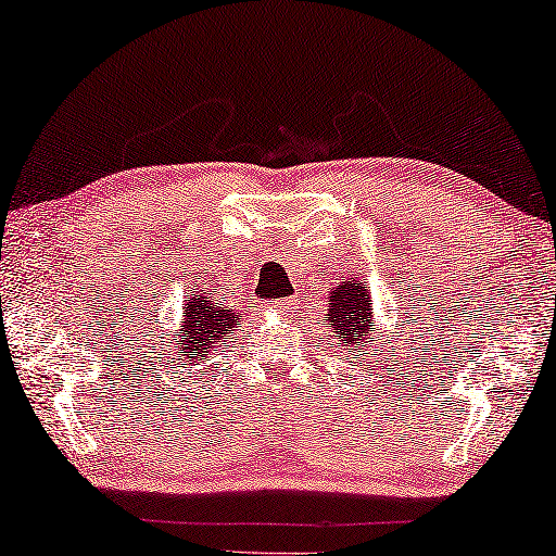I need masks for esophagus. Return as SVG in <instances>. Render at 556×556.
<instances>
[{
  "mask_svg": "<svg viewBox=\"0 0 556 556\" xmlns=\"http://www.w3.org/2000/svg\"><path fill=\"white\" fill-rule=\"evenodd\" d=\"M293 303H295L293 298H280V300H273L270 307H276V311L286 313V311H290V307H293Z\"/></svg>",
  "mask_w": 556,
  "mask_h": 556,
  "instance_id": "esophagus-1",
  "label": "esophagus"
}]
</instances>
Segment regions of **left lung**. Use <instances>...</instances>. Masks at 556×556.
I'll use <instances>...</instances> for the list:
<instances>
[{
  "mask_svg": "<svg viewBox=\"0 0 556 556\" xmlns=\"http://www.w3.org/2000/svg\"><path fill=\"white\" fill-rule=\"evenodd\" d=\"M371 300L359 280H344L327 300L325 334L334 340V348L348 352L350 359H359L375 348V327H371Z\"/></svg>",
  "mask_w": 556,
  "mask_h": 556,
  "instance_id": "left-lung-1",
  "label": "left lung"
}]
</instances>
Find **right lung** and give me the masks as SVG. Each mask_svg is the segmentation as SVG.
<instances>
[{"label":"right lung","instance_id":"obj_1","mask_svg":"<svg viewBox=\"0 0 556 556\" xmlns=\"http://www.w3.org/2000/svg\"><path fill=\"white\" fill-rule=\"evenodd\" d=\"M214 290H197L194 295L187 298L185 303V323L177 330V334L160 340L144 342V352L148 344H154V357L157 359V369H169L172 375H179L181 367H204L212 354L224 352L229 348L231 332L241 327L245 320L243 311L222 305V298H214Z\"/></svg>","mask_w":556,"mask_h":556}]
</instances>
